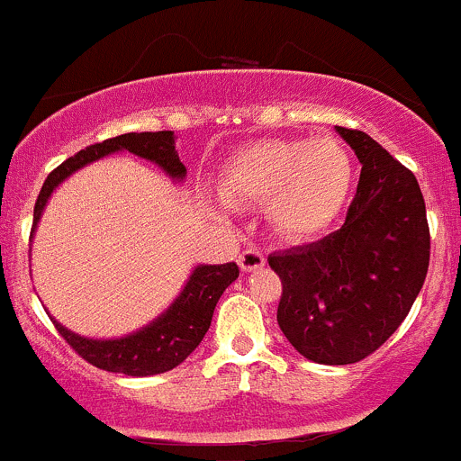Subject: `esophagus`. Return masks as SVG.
I'll use <instances>...</instances> for the list:
<instances>
[{
    "mask_svg": "<svg viewBox=\"0 0 461 461\" xmlns=\"http://www.w3.org/2000/svg\"><path fill=\"white\" fill-rule=\"evenodd\" d=\"M237 264H240L241 271L250 273V271H258V268H262L264 264H267V258H264L258 249H246L244 253H240V258H237Z\"/></svg>",
    "mask_w": 461,
    "mask_h": 461,
    "instance_id": "34e87169",
    "label": "esophagus"
}]
</instances>
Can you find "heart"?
I'll use <instances>...</instances> for the list:
<instances>
[{
  "label": "heart",
  "instance_id": "1",
  "mask_svg": "<svg viewBox=\"0 0 461 461\" xmlns=\"http://www.w3.org/2000/svg\"><path fill=\"white\" fill-rule=\"evenodd\" d=\"M352 157L331 136L255 140L217 175L221 206H259L277 237L309 240L330 229L352 190Z\"/></svg>",
  "mask_w": 461,
  "mask_h": 461
}]
</instances>
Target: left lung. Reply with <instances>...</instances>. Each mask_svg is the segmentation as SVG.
Wrapping results in <instances>:
<instances>
[{
  "mask_svg": "<svg viewBox=\"0 0 461 461\" xmlns=\"http://www.w3.org/2000/svg\"><path fill=\"white\" fill-rule=\"evenodd\" d=\"M361 161L345 224L312 244L268 255L280 276L277 325L304 358L358 363L403 322L430 262L421 188L361 130L336 127Z\"/></svg>",
  "mask_w": 461,
  "mask_h": 461,
  "instance_id": "left-lung-1",
  "label": "left lung"
}]
</instances>
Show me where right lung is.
I'll return each mask as SVG.
<instances>
[{
  "mask_svg": "<svg viewBox=\"0 0 461 461\" xmlns=\"http://www.w3.org/2000/svg\"><path fill=\"white\" fill-rule=\"evenodd\" d=\"M136 154L140 158L157 163L167 176L175 181H184L185 166L179 161V154L175 149V131H130V134L113 136V139L103 140V143L89 145L80 149L74 157L67 158L65 163L56 167L44 181L40 197L35 202L33 211V229L42 217L44 206L53 190L62 184L69 175L85 167L86 163L98 161L112 152ZM240 276V268L235 262L229 264H199L193 271L190 280L185 282L179 298L149 325L143 330L134 331L130 336L112 340H95L77 336L60 322L53 321L58 334L85 358L91 366L100 370L116 372V375L127 376H152L163 375L172 370L179 363H184L190 354L197 349L211 327L212 312L217 307V300Z\"/></svg>",
  "mask_w": 461,
  "mask_h": 461,
  "instance_id": "1",
  "label": "right lung"
}]
</instances>
